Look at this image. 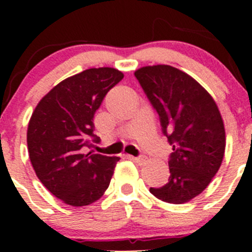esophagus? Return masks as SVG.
<instances>
[{
	"label": "esophagus",
	"instance_id": "obj_1",
	"mask_svg": "<svg viewBox=\"0 0 252 252\" xmlns=\"http://www.w3.org/2000/svg\"><path fill=\"white\" fill-rule=\"evenodd\" d=\"M131 159H133L134 162H136V163L139 164H142L146 162V158H145L144 156H140V157H131Z\"/></svg>",
	"mask_w": 252,
	"mask_h": 252
}]
</instances>
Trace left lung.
I'll list each match as a JSON object with an SVG mask.
<instances>
[{"label":"left lung","instance_id":"left-lung-1","mask_svg":"<svg viewBox=\"0 0 252 252\" xmlns=\"http://www.w3.org/2000/svg\"><path fill=\"white\" fill-rule=\"evenodd\" d=\"M134 74L173 146L168 182L150 192L164 202L184 204L204 191L222 164L225 131L220 110L194 78L171 65H147Z\"/></svg>","mask_w":252,"mask_h":252}]
</instances>
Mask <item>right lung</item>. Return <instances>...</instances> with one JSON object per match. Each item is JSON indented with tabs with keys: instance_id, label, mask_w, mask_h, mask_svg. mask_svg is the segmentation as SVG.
Listing matches in <instances>:
<instances>
[{
	"instance_id": "right-lung-1",
	"label": "right lung",
	"mask_w": 252,
	"mask_h": 252,
	"mask_svg": "<svg viewBox=\"0 0 252 252\" xmlns=\"http://www.w3.org/2000/svg\"><path fill=\"white\" fill-rule=\"evenodd\" d=\"M114 68H91L61 81L37 103L27 133L30 162L40 182L64 204L86 206L106 191L119 157L83 154L94 134V116L123 79Z\"/></svg>"
}]
</instances>
